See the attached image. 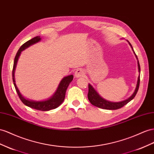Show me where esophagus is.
Returning a JSON list of instances; mask_svg holds the SVG:
<instances>
[{"label":"esophagus","instance_id":"1","mask_svg":"<svg viewBox=\"0 0 154 154\" xmlns=\"http://www.w3.org/2000/svg\"><path fill=\"white\" fill-rule=\"evenodd\" d=\"M84 71L82 69H78L76 70L75 74H74V76L76 78H81L84 76Z\"/></svg>","mask_w":154,"mask_h":154}]
</instances>
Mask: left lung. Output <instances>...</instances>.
I'll use <instances>...</instances> for the list:
<instances>
[{"label":"left lung","mask_w":154,"mask_h":154,"mask_svg":"<svg viewBox=\"0 0 154 154\" xmlns=\"http://www.w3.org/2000/svg\"><path fill=\"white\" fill-rule=\"evenodd\" d=\"M129 44L130 45V46L131 47V48L133 49L130 43H129ZM133 51H134V49H133ZM134 53H135V52H134ZM135 56H136V57L137 58L136 54H135ZM138 67H139V72H140V65H139V61H138ZM139 84H140V76H139V78H138L137 84V87H136L134 93L133 94L131 95V97L129 98L128 99L126 100L120 102H112L107 101V100H106L103 99V98H102L100 96L97 91L94 89L93 87L90 84H89V85H88L89 91H88V94H87V97H88V99L91 104H93L94 106L98 107L99 108H101V109H110V110L118 109H120V108L122 107L126 104H127L129 102H130L131 100L135 97V95H136L137 93L138 89H139Z\"/></svg>","instance_id":"obj_1"}]
</instances>
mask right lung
I'll return each instance as SVG.
<instances>
[{
    "instance_id": "1",
    "label": "right lung",
    "mask_w": 154,
    "mask_h": 154,
    "mask_svg": "<svg viewBox=\"0 0 154 154\" xmlns=\"http://www.w3.org/2000/svg\"><path fill=\"white\" fill-rule=\"evenodd\" d=\"M40 40H41L40 36H36L34 37V38H32V39L26 41V43H24L22 46L20 47L19 51L16 54V56L14 59V67H13V70H12V77H13V82H14V84L15 86V90L17 91V93L18 94V96L20 100L22 101V102L24 103V104L31 108H33V109L44 111H49L53 109H55V108L57 107L62 102H63L65 97L66 91H67V89L69 85L70 84V83L73 80V76L69 75L68 76H66L64 78H63V80L61 81L59 86H58V88L56 91V92L54 94V96L51 98L47 100L46 101H42V102L31 101V100H29L24 98L22 96L21 94L20 93L18 88L17 87L15 83V81L14 78V72H15V69L17 65V62L18 58L22 51L28 48V47H30V45L34 44L37 42H39Z\"/></svg>"
}]
</instances>
